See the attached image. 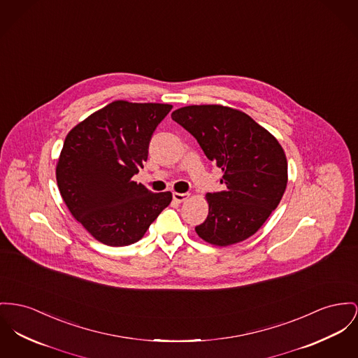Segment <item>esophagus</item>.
Returning <instances> with one entry per match:
<instances>
[{
    "label": "esophagus",
    "mask_w": 358,
    "mask_h": 358,
    "mask_svg": "<svg viewBox=\"0 0 358 358\" xmlns=\"http://www.w3.org/2000/svg\"><path fill=\"white\" fill-rule=\"evenodd\" d=\"M172 196H173V201L180 203V202H185L190 196V194L189 192H173Z\"/></svg>",
    "instance_id": "obj_1"
}]
</instances>
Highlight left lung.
I'll return each mask as SVG.
<instances>
[{
	"label": "left lung",
	"instance_id": "1",
	"mask_svg": "<svg viewBox=\"0 0 358 358\" xmlns=\"http://www.w3.org/2000/svg\"><path fill=\"white\" fill-rule=\"evenodd\" d=\"M183 126L222 171L221 192H208L209 215L198 236L220 247L252 236L278 206L287 183V162L277 138L245 113L221 104L178 108Z\"/></svg>",
	"mask_w": 358,
	"mask_h": 358
}]
</instances>
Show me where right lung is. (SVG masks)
Instances as JSON below:
<instances>
[{
  "label": "right lung",
  "instance_id": "1",
  "mask_svg": "<svg viewBox=\"0 0 358 358\" xmlns=\"http://www.w3.org/2000/svg\"><path fill=\"white\" fill-rule=\"evenodd\" d=\"M171 104L115 100L76 124L57 163V185L73 217L111 247L143 238L172 201L131 178L148 159V148Z\"/></svg>",
  "mask_w": 358,
  "mask_h": 358
}]
</instances>
